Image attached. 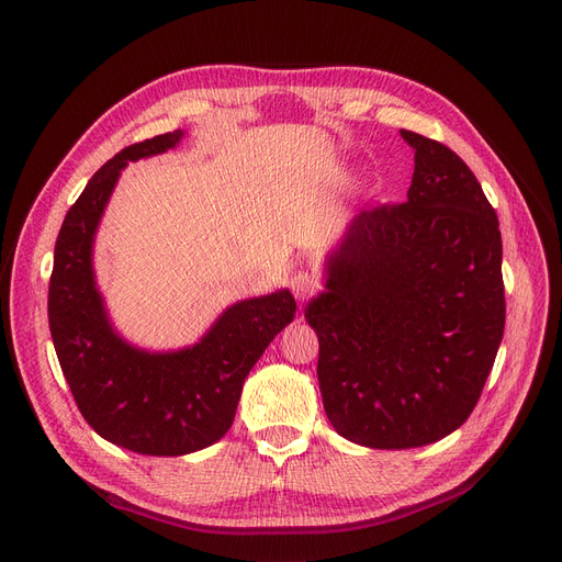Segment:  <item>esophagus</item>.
Here are the masks:
<instances>
[{"label": "esophagus", "instance_id": "34e87169", "mask_svg": "<svg viewBox=\"0 0 562 562\" xmlns=\"http://www.w3.org/2000/svg\"><path fill=\"white\" fill-rule=\"evenodd\" d=\"M290 288H292V292H295V297L300 302H304L317 290V279L311 272H297L290 279Z\"/></svg>", "mask_w": 562, "mask_h": 562}]
</instances>
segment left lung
Wrapping results in <instances>:
<instances>
[{
  "label": "left lung",
  "mask_w": 562,
  "mask_h": 562,
  "mask_svg": "<svg viewBox=\"0 0 562 562\" xmlns=\"http://www.w3.org/2000/svg\"><path fill=\"white\" fill-rule=\"evenodd\" d=\"M414 148L407 201L363 210L325 258L304 311L319 340L317 382L347 441L403 450L469 418L505 327L498 217L443 144Z\"/></svg>",
  "instance_id": "1"
}]
</instances>
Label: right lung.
I'll use <instances>...</instances> for the list:
<instances>
[{"instance_id": "obj_1", "label": "right lung", "mask_w": 562, "mask_h": 562, "mask_svg": "<svg viewBox=\"0 0 562 562\" xmlns=\"http://www.w3.org/2000/svg\"><path fill=\"white\" fill-rule=\"evenodd\" d=\"M184 130L116 153L68 210L55 247L47 317L75 403L93 430L139 456L178 458L220 441L243 384L274 336L295 317L290 290L228 306L199 342L150 352L112 325L95 283L93 243L127 162L176 148Z\"/></svg>"}]
</instances>
